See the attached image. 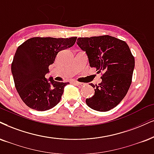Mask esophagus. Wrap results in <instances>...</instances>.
I'll list each match as a JSON object with an SVG mask.
<instances>
[{"mask_svg": "<svg viewBox=\"0 0 154 154\" xmlns=\"http://www.w3.org/2000/svg\"><path fill=\"white\" fill-rule=\"evenodd\" d=\"M74 84L76 85V86H79V87H82V86H85V84H84V83H83L77 82V81H75V82H74Z\"/></svg>", "mask_w": 154, "mask_h": 154, "instance_id": "34e87169", "label": "esophagus"}]
</instances>
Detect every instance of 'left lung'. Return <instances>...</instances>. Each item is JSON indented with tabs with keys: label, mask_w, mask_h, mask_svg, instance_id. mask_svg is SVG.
<instances>
[{
	"label": "left lung",
	"mask_w": 154,
	"mask_h": 154,
	"mask_svg": "<svg viewBox=\"0 0 154 154\" xmlns=\"http://www.w3.org/2000/svg\"><path fill=\"white\" fill-rule=\"evenodd\" d=\"M77 44L86 51L91 68L101 73L102 82L86 103L92 109L108 111L123 99L130 88L135 59L125 41L111 35L79 38Z\"/></svg>",
	"instance_id": "left-lung-1"
}]
</instances>
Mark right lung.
Returning a JSON list of instances; mask_svg holds the SVG:
<instances>
[{
	"mask_svg": "<svg viewBox=\"0 0 154 154\" xmlns=\"http://www.w3.org/2000/svg\"><path fill=\"white\" fill-rule=\"evenodd\" d=\"M76 38L34 37L19 45L11 72L17 91L26 106L43 111L59 103L64 86L69 83L57 82L52 77L47 80L45 75L58 53L73 46Z\"/></svg>",
	"mask_w": 154,
	"mask_h": 154,
	"instance_id": "1",
	"label": "right lung"
}]
</instances>
